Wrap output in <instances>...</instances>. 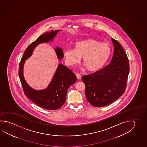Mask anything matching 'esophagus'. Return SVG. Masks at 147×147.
<instances>
[{
  "label": "esophagus",
  "instance_id": "1",
  "mask_svg": "<svg viewBox=\"0 0 147 147\" xmlns=\"http://www.w3.org/2000/svg\"><path fill=\"white\" fill-rule=\"evenodd\" d=\"M76 76H77V77L78 79H81V75H80V74H76Z\"/></svg>",
  "mask_w": 147,
  "mask_h": 147
}]
</instances>
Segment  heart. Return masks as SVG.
<instances>
[{"mask_svg": "<svg viewBox=\"0 0 147 147\" xmlns=\"http://www.w3.org/2000/svg\"><path fill=\"white\" fill-rule=\"evenodd\" d=\"M63 55L66 63L69 66L78 64L83 56L82 61L87 69L95 71L106 63L111 55V49L106 43L88 38L75 42L74 49H65Z\"/></svg>", "mask_w": 147, "mask_h": 147, "instance_id": "obj_1", "label": "heart"}]
</instances>
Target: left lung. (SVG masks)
Masks as SVG:
<instances>
[{
  "label": "left lung",
  "mask_w": 147,
  "mask_h": 147,
  "mask_svg": "<svg viewBox=\"0 0 147 147\" xmlns=\"http://www.w3.org/2000/svg\"><path fill=\"white\" fill-rule=\"evenodd\" d=\"M111 40L114 52L110 64L82 77L86 86V99L95 107L111 104L125 91L129 71L128 58L120 43L112 38Z\"/></svg>",
  "instance_id": "obj_1"
}]
</instances>
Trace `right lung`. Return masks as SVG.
Returning <instances> with one entry per match:
<instances>
[{
    "mask_svg": "<svg viewBox=\"0 0 147 147\" xmlns=\"http://www.w3.org/2000/svg\"><path fill=\"white\" fill-rule=\"evenodd\" d=\"M61 30H51L38 38L27 48L19 66V77L25 95L38 106L46 109H58L64 104L68 88L77 80L76 76L65 66L59 64L47 88L37 90L30 87L25 79L24 65L25 61L32 55L33 51L37 45L43 43L52 42ZM55 52L59 60L63 59V51L61 48L57 46L55 48Z\"/></svg>",
    "mask_w": 147,
    "mask_h": 147,
    "instance_id": "obj_1",
    "label": "right lung"
}]
</instances>
